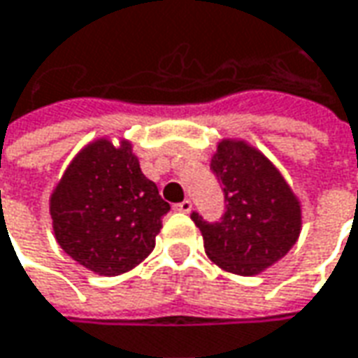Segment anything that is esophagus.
<instances>
[{
	"instance_id": "obj_1",
	"label": "esophagus",
	"mask_w": 358,
	"mask_h": 358,
	"mask_svg": "<svg viewBox=\"0 0 358 358\" xmlns=\"http://www.w3.org/2000/svg\"><path fill=\"white\" fill-rule=\"evenodd\" d=\"M174 210L182 211V213H189V211H192V201H189V199H184V201H180V203L174 206Z\"/></svg>"
}]
</instances>
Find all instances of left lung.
<instances>
[{"label": "left lung", "instance_id": "1", "mask_svg": "<svg viewBox=\"0 0 358 358\" xmlns=\"http://www.w3.org/2000/svg\"><path fill=\"white\" fill-rule=\"evenodd\" d=\"M210 166L223 186L225 213L210 223L192 211L206 252L223 271L259 274L298 241L300 201L271 160L243 141H221Z\"/></svg>", "mask_w": 358, "mask_h": 358}]
</instances>
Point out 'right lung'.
Returning a JSON list of instances; mask_svg holds the SVG:
<instances>
[{
	"instance_id": "obj_1",
	"label": "right lung",
	"mask_w": 358,
	"mask_h": 358,
	"mask_svg": "<svg viewBox=\"0 0 358 358\" xmlns=\"http://www.w3.org/2000/svg\"><path fill=\"white\" fill-rule=\"evenodd\" d=\"M169 211L129 141L121 147L108 138L90 143L50 196L58 245L99 276H117L145 261Z\"/></svg>"
}]
</instances>
